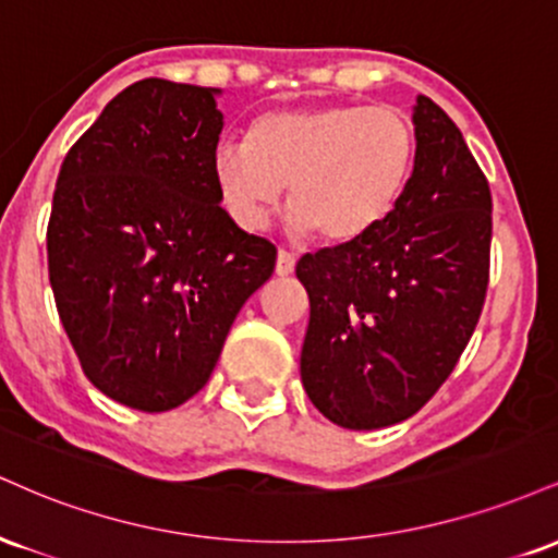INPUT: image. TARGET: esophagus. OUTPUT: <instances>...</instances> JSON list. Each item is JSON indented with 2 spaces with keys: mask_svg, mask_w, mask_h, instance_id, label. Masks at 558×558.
<instances>
[{
  "mask_svg": "<svg viewBox=\"0 0 558 558\" xmlns=\"http://www.w3.org/2000/svg\"><path fill=\"white\" fill-rule=\"evenodd\" d=\"M293 267H296V257H293L291 252H286V248H280L278 262H275V272H278L280 278H286V275L293 272Z\"/></svg>",
  "mask_w": 558,
  "mask_h": 558,
  "instance_id": "esophagus-1",
  "label": "esophagus"
}]
</instances>
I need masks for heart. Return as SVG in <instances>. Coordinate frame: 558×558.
Segmentation results:
<instances>
[{"instance_id": "b5f03b06", "label": "heart", "mask_w": 558, "mask_h": 558, "mask_svg": "<svg viewBox=\"0 0 558 558\" xmlns=\"http://www.w3.org/2000/svg\"><path fill=\"white\" fill-rule=\"evenodd\" d=\"M417 133L393 107L312 105L259 114L246 138H222L213 178L243 230L267 226L288 185L293 228L351 243L388 220L407 191Z\"/></svg>"}]
</instances>
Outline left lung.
I'll return each mask as SVG.
<instances>
[{
  "label": "left lung",
  "mask_w": 558,
  "mask_h": 558,
  "mask_svg": "<svg viewBox=\"0 0 558 558\" xmlns=\"http://www.w3.org/2000/svg\"><path fill=\"white\" fill-rule=\"evenodd\" d=\"M414 133L412 178L388 220L296 265L310 296L301 383L349 430L420 412L457 367L488 293V178L427 96L414 107Z\"/></svg>",
  "instance_id": "1"
}]
</instances>
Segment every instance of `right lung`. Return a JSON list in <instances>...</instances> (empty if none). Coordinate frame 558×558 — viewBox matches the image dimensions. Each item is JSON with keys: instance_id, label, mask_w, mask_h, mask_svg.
Returning <instances> with one entry per match:
<instances>
[{"instance_id": "1", "label": "right lung", "mask_w": 558, "mask_h": 558, "mask_svg": "<svg viewBox=\"0 0 558 558\" xmlns=\"http://www.w3.org/2000/svg\"><path fill=\"white\" fill-rule=\"evenodd\" d=\"M217 88L144 78L62 159L49 283L81 369L112 401L168 412L207 386L278 248L220 207Z\"/></svg>"}]
</instances>
